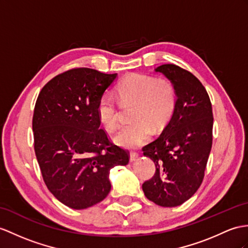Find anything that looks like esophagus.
<instances>
[{
	"label": "esophagus",
	"instance_id": "esophagus-1",
	"mask_svg": "<svg viewBox=\"0 0 248 248\" xmlns=\"http://www.w3.org/2000/svg\"><path fill=\"white\" fill-rule=\"evenodd\" d=\"M139 155L137 153H130V162H135L138 159Z\"/></svg>",
	"mask_w": 248,
	"mask_h": 248
}]
</instances>
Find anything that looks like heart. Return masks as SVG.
Segmentation results:
<instances>
[{
  "instance_id": "obj_1",
  "label": "heart",
  "mask_w": 248,
  "mask_h": 248,
  "mask_svg": "<svg viewBox=\"0 0 248 248\" xmlns=\"http://www.w3.org/2000/svg\"><path fill=\"white\" fill-rule=\"evenodd\" d=\"M117 95L123 104L134 103L128 125L113 135V141L125 148H136L146 143L152 129L160 130L166 125L177 103L176 88L167 80H156L146 75H130L119 84ZM101 124L113 129L119 121V106L109 93L101 96L96 107Z\"/></svg>"
}]
</instances>
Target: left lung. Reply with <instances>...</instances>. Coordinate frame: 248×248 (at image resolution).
<instances>
[{
	"instance_id": "obj_1",
	"label": "left lung",
	"mask_w": 248,
	"mask_h": 248,
	"mask_svg": "<svg viewBox=\"0 0 248 248\" xmlns=\"http://www.w3.org/2000/svg\"><path fill=\"white\" fill-rule=\"evenodd\" d=\"M155 71L176 88L177 103L161 136L143 147L155 172L142 189L156 205L174 207L194 196L203 181L213 145V108L206 89L191 72L173 64Z\"/></svg>"
}]
</instances>
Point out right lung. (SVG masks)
<instances>
[{
	"label": "right lung",
	"instance_id": "add662e5",
	"mask_svg": "<svg viewBox=\"0 0 248 248\" xmlns=\"http://www.w3.org/2000/svg\"><path fill=\"white\" fill-rule=\"evenodd\" d=\"M90 68H75L54 77L35 102L34 152L51 194L74 209L92 207L109 194V172L127 165L128 153L100 129L99 100L116 81Z\"/></svg>",
	"mask_w": 248,
	"mask_h": 248
}]
</instances>
